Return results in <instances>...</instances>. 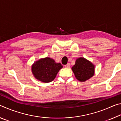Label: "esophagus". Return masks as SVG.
I'll return each mask as SVG.
<instances>
[{"mask_svg":"<svg viewBox=\"0 0 121 121\" xmlns=\"http://www.w3.org/2000/svg\"><path fill=\"white\" fill-rule=\"evenodd\" d=\"M70 63H67V64L66 65H65V68H70Z\"/></svg>","mask_w":121,"mask_h":121,"instance_id":"34e87169","label":"esophagus"}]
</instances>
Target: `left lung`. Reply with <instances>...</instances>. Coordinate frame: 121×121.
<instances>
[{"label":"left lung","instance_id":"obj_1","mask_svg":"<svg viewBox=\"0 0 121 121\" xmlns=\"http://www.w3.org/2000/svg\"><path fill=\"white\" fill-rule=\"evenodd\" d=\"M95 65L84 58H78L71 69L77 80L85 82L95 74Z\"/></svg>","mask_w":121,"mask_h":121}]
</instances>
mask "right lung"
Wrapping results in <instances>:
<instances>
[{
  "label": "right lung",
  "mask_w": 121,
  "mask_h": 121,
  "mask_svg": "<svg viewBox=\"0 0 121 121\" xmlns=\"http://www.w3.org/2000/svg\"><path fill=\"white\" fill-rule=\"evenodd\" d=\"M62 67L60 63H56L53 59L46 57L35 62L32 65L31 71L34 77L38 81L48 83L54 80Z\"/></svg>",
  "instance_id": "right-lung-1"
}]
</instances>
